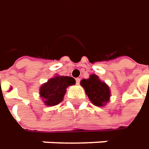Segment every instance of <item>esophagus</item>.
I'll return each mask as SVG.
<instances>
[{
    "label": "esophagus",
    "instance_id": "34e87169",
    "mask_svg": "<svg viewBox=\"0 0 149 149\" xmlns=\"http://www.w3.org/2000/svg\"><path fill=\"white\" fill-rule=\"evenodd\" d=\"M80 81H81V79H80L79 77H77V78H76V83H77V84H79Z\"/></svg>",
    "mask_w": 149,
    "mask_h": 149
}]
</instances>
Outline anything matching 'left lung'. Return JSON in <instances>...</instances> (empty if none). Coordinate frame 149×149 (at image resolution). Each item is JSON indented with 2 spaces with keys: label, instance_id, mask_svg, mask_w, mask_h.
Segmentation results:
<instances>
[{
  "label": "left lung",
  "instance_id": "8db88e82",
  "mask_svg": "<svg viewBox=\"0 0 149 149\" xmlns=\"http://www.w3.org/2000/svg\"><path fill=\"white\" fill-rule=\"evenodd\" d=\"M81 85L85 89L88 98L96 106H104L110 100V91L105 82L101 81L95 74H91L88 79H82Z\"/></svg>",
  "mask_w": 149,
  "mask_h": 149
}]
</instances>
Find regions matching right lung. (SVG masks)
<instances>
[{"label":"right lung","mask_w":149,"mask_h":149,"mask_svg":"<svg viewBox=\"0 0 149 149\" xmlns=\"http://www.w3.org/2000/svg\"><path fill=\"white\" fill-rule=\"evenodd\" d=\"M75 83L76 81L72 77L57 75L41 86L39 95L46 105H56L63 100L67 88Z\"/></svg>","instance_id":"add662e5"}]
</instances>
